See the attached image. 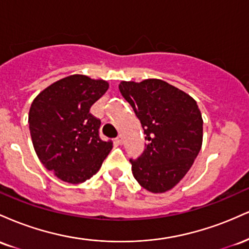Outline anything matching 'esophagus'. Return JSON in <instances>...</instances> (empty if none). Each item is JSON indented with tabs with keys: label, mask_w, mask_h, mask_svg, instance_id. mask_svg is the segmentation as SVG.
Listing matches in <instances>:
<instances>
[{
	"label": "esophagus",
	"mask_w": 249,
	"mask_h": 249,
	"mask_svg": "<svg viewBox=\"0 0 249 249\" xmlns=\"http://www.w3.org/2000/svg\"><path fill=\"white\" fill-rule=\"evenodd\" d=\"M115 142H116V144H118V145H122V142H123L122 137L118 136V137H117V138H115Z\"/></svg>",
	"instance_id": "esophagus-1"
}]
</instances>
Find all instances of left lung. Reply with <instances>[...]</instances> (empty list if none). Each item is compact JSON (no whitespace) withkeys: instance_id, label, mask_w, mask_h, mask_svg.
I'll list each match as a JSON object with an SVG mask.
<instances>
[{"instance_id":"8db88e82","label":"left lung","mask_w":249,"mask_h":249,"mask_svg":"<svg viewBox=\"0 0 249 249\" xmlns=\"http://www.w3.org/2000/svg\"><path fill=\"white\" fill-rule=\"evenodd\" d=\"M119 91L144 130L145 150L130 159L134 179L152 193L170 191L185 177L202 145L196 102L178 88L150 78L121 82Z\"/></svg>"}]
</instances>
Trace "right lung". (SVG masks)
<instances>
[{"label":"right lung","instance_id":"1","mask_svg":"<svg viewBox=\"0 0 249 249\" xmlns=\"http://www.w3.org/2000/svg\"><path fill=\"white\" fill-rule=\"evenodd\" d=\"M107 89L103 79L71 75L53 83L31 103L28 123L35 152L63 181L90 179L112 150V142L99 138L101 121L90 113Z\"/></svg>","mask_w":249,"mask_h":249}]
</instances>
